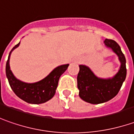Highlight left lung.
<instances>
[{
  "label": "left lung",
  "mask_w": 134,
  "mask_h": 134,
  "mask_svg": "<svg viewBox=\"0 0 134 134\" xmlns=\"http://www.w3.org/2000/svg\"><path fill=\"white\" fill-rule=\"evenodd\" d=\"M104 43L117 55L121 66L113 77L102 79L96 76L88 67L79 65L77 76L79 95L82 100L90 104H101L113 99L118 94L126 78V60L119 45L111 39H105Z\"/></svg>",
  "instance_id": "left-lung-1"
}]
</instances>
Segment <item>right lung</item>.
Returning a JSON list of instances; mask_svg holds the SVG:
<instances>
[{
    "instance_id": "obj_1",
    "label": "right lung",
    "mask_w": 134,
    "mask_h": 134,
    "mask_svg": "<svg viewBox=\"0 0 134 134\" xmlns=\"http://www.w3.org/2000/svg\"><path fill=\"white\" fill-rule=\"evenodd\" d=\"M19 44L20 42L10 51L6 64V75L9 85L17 96L26 102L30 104L44 103L54 96L58 87L59 78L66 71L69 64H64L55 67L47 77L35 83H26L20 81L13 75L9 66L10 55Z\"/></svg>"
}]
</instances>
